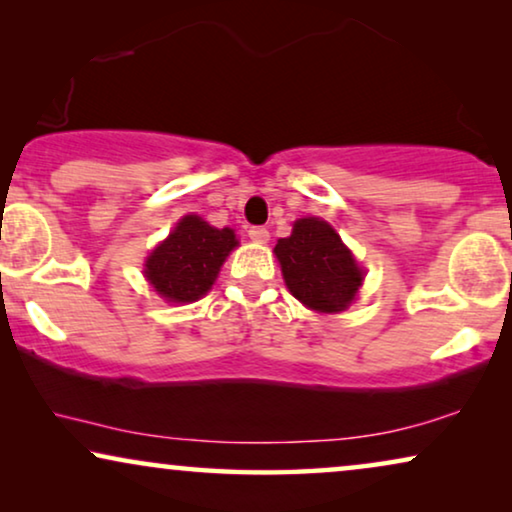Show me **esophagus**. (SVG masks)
I'll return each mask as SVG.
<instances>
[{
  "mask_svg": "<svg viewBox=\"0 0 512 512\" xmlns=\"http://www.w3.org/2000/svg\"><path fill=\"white\" fill-rule=\"evenodd\" d=\"M249 237L258 244H265L270 240V230L263 228V226H254V228H249Z\"/></svg>",
  "mask_w": 512,
  "mask_h": 512,
  "instance_id": "1",
  "label": "esophagus"
}]
</instances>
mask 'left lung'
Returning a JSON list of instances; mask_svg holds the SVG:
<instances>
[{"mask_svg":"<svg viewBox=\"0 0 512 512\" xmlns=\"http://www.w3.org/2000/svg\"><path fill=\"white\" fill-rule=\"evenodd\" d=\"M275 254L289 291L310 310L342 312L363 282L352 251L326 221L314 216L293 223L291 237L277 242Z\"/></svg>","mask_w":512,"mask_h":512,"instance_id":"obj_1","label":"left lung"}]
</instances>
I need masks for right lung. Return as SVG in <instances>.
<instances>
[{
	"label": "right lung",
	"instance_id": "add662e5",
	"mask_svg": "<svg viewBox=\"0 0 512 512\" xmlns=\"http://www.w3.org/2000/svg\"><path fill=\"white\" fill-rule=\"evenodd\" d=\"M237 247L230 228L188 214L146 261V279L170 303H193L212 289L226 256Z\"/></svg>",
	"mask_w": 512,
	"mask_h": 512
}]
</instances>
